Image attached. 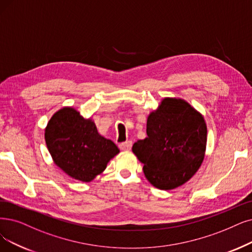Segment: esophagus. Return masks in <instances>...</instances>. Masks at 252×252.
Returning a JSON list of instances; mask_svg holds the SVG:
<instances>
[{
    "label": "esophagus",
    "instance_id": "obj_1",
    "mask_svg": "<svg viewBox=\"0 0 252 252\" xmlns=\"http://www.w3.org/2000/svg\"><path fill=\"white\" fill-rule=\"evenodd\" d=\"M132 147V142L131 140H127L125 143L120 144V149L122 151H130Z\"/></svg>",
    "mask_w": 252,
    "mask_h": 252
}]
</instances>
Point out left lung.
<instances>
[{"instance_id":"1","label":"left lung","mask_w":252,"mask_h":252,"mask_svg":"<svg viewBox=\"0 0 252 252\" xmlns=\"http://www.w3.org/2000/svg\"><path fill=\"white\" fill-rule=\"evenodd\" d=\"M207 147L204 116L186 100L165 97L147 119V137L132 152L149 182L161 190L182 186L202 165Z\"/></svg>"}]
</instances>
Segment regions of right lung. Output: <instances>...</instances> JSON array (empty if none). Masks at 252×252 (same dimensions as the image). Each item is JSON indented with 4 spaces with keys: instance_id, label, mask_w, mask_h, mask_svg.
Segmentation results:
<instances>
[{
    "instance_id": "1",
    "label": "right lung",
    "mask_w": 252,
    "mask_h": 252,
    "mask_svg": "<svg viewBox=\"0 0 252 252\" xmlns=\"http://www.w3.org/2000/svg\"><path fill=\"white\" fill-rule=\"evenodd\" d=\"M44 137L54 163L82 182L93 181L120 153L114 142L98 133L92 118L85 119L71 106L53 115Z\"/></svg>"
}]
</instances>
